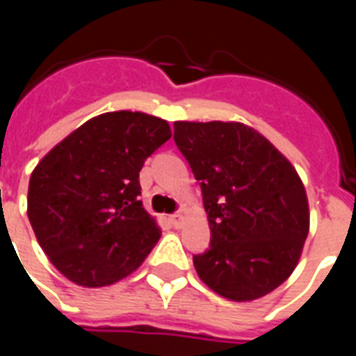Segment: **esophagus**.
<instances>
[{"mask_svg": "<svg viewBox=\"0 0 356 356\" xmlns=\"http://www.w3.org/2000/svg\"><path fill=\"white\" fill-rule=\"evenodd\" d=\"M170 219H171V223H173V227H177V229H179V227L183 225V219H185V216H183L181 211H177V213H173Z\"/></svg>", "mask_w": 356, "mask_h": 356, "instance_id": "1", "label": "esophagus"}]
</instances>
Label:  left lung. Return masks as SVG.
I'll use <instances>...</instances> for the list:
<instances>
[{
	"instance_id": "1",
	"label": "left lung",
	"mask_w": 356,
	"mask_h": 356,
	"mask_svg": "<svg viewBox=\"0 0 356 356\" xmlns=\"http://www.w3.org/2000/svg\"><path fill=\"white\" fill-rule=\"evenodd\" d=\"M173 140L200 183L211 240L193 257L202 282L252 301L291 275L309 234L305 186L263 135L236 122H175Z\"/></svg>"
}]
</instances>
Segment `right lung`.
Listing matches in <instances>:
<instances>
[{
    "instance_id": "1",
    "label": "right lung",
    "mask_w": 356,
    "mask_h": 356,
    "mask_svg": "<svg viewBox=\"0 0 356 356\" xmlns=\"http://www.w3.org/2000/svg\"><path fill=\"white\" fill-rule=\"evenodd\" d=\"M171 137L165 120L106 112L60 140L35 165L28 219L63 275L88 288L133 273L160 238L139 200V171Z\"/></svg>"
}]
</instances>
